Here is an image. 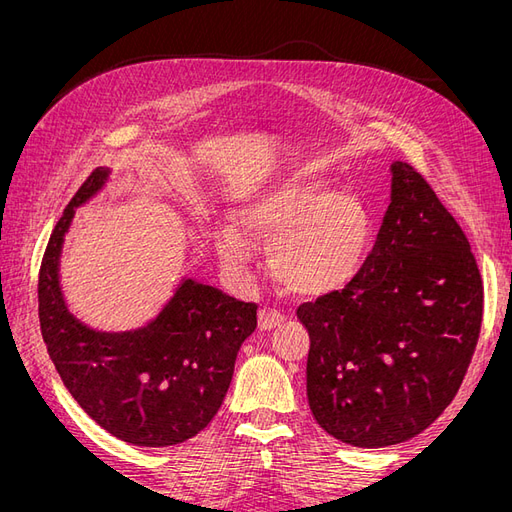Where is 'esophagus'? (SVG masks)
Returning a JSON list of instances; mask_svg holds the SVG:
<instances>
[{
  "instance_id": "1",
  "label": "esophagus",
  "mask_w": 512,
  "mask_h": 512,
  "mask_svg": "<svg viewBox=\"0 0 512 512\" xmlns=\"http://www.w3.org/2000/svg\"><path fill=\"white\" fill-rule=\"evenodd\" d=\"M282 322H284V316L277 312V309L265 307V309H260V312H258V327L262 331H271V329L277 327V324H282Z\"/></svg>"
}]
</instances>
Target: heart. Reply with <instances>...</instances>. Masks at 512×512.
<instances>
[{"instance_id":"obj_1","label":"heart","mask_w":512,"mask_h":512,"mask_svg":"<svg viewBox=\"0 0 512 512\" xmlns=\"http://www.w3.org/2000/svg\"><path fill=\"white\" fill-rule=\"evenodd\" d=\"M234 222L215 228V247L230 273H243L254 241L271 243V271L299 297L346 288L363 269L374 218L359 196L292 177L239 200Z\"/></svg>"}]
</instances>
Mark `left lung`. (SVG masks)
<instances>
[{"instance_id":"obj_1","label":"left lung","mask_w":512,"mask_h":512,"mask_svg":"<svg viewBox=\"0 0 512 512\" xmlns=\"http://www.w3.org/2000/svg\"><path fill=\"white\" fill-rule=\"evenodd\" d=\"M374 250L344 288L303 303L307 401L361 448L406 442L457 395L483 322V280L461 226L421 173L391 164Z\"/></svg>"}]
</instances>
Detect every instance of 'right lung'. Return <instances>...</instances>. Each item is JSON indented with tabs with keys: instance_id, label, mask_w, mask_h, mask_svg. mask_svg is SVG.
Returning a JSON list of instances; mask_svg holds the SVG:
<instances>
[{
	"instance_id": "obj_1",
	"label": "right lung",
	"mask_w": 512,
	"mask_h": 512,
	"mask_svg": "<svg viewBox=\"0 0 512 512\" xmlns=\"http://www.w3.org/2000/svg\"><path fill=\"white\" fill-rule=\"evenodd\" d=\"M108 175L96 168L87 177L46 245L40 331L61 382L102 429L136 446H173L218 414L237 352L256 329L258 305L188 277L141 329L106 333L76 320L59 286V256L76 207L96 196Z\"/></svg>"
}]
</instances>
